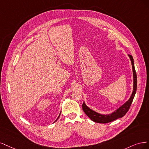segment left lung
<instances>
[{
	"label": "left lung",
	"mask_w": 149,
	"mask_h": 149,
	"mask_svg": "<svg viewBox=\"0 0 149 149\" xmlns=\"http://www.w3.org/2000/svg\"><path fill=\"white\" fill-rule=\"evenodd\" d=\"M128 56L129 57V58H130L131 61L133 74V90L130 98H129V99L127 102L125 103H124L122 106L120 107L116 110H115L113 113L108 114H100L93 111V110L88 107L84 102L82 104V109L85 113L87 115V116H88L92 121L98 123H110L119 118L123 117L128 111V110L132 104L134 96L136 95L137 90V75L136 72L135 68H134V59L131 55L128 54Z\"/></svg>",
	"instance_id": "left-lung-1"
}]
</instances>
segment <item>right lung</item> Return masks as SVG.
<instances>
[{
	"mask_svg": "<svg viewBox=\"0 0 149 149\" xmlns=\"http://www.w3.org/2000/svg\"><path fill=\"white\" fill-rule=\"evenodd\" d=\"M60 114H61V113H60ZM60 114H59V116H58V118H57V119H56V121H55V122H56V121H57V119H59V116H60Z\"/></svg>",
	"mask_w": 149,
	"mask_h": 149,
	"instance_id": "right-lung-1",
	"label": "right lung"
}]
</instances>
